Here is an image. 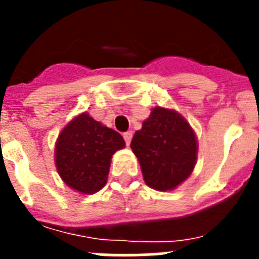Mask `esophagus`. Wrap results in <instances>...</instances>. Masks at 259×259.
Returning a JSON list of instances; mask_svg holds the SVG:
<instances>
[{"label": "esophagus", "instance_id": "34e87169", "mask_svg": "<svg viewBox=\"0 0 259 259\" xmlns=\"http://www.w3.org/2000/svg\"><path fill=\"white\" fill-rule=\"evenodd\" d=\"M123 137H124V141L127 145H130V143H131L132 140V131H127L123 134Z\"/></svg>", "mask_w": 259, "mask_h": 259}]
</instances>
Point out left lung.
<instances>
[{
    "instance_id": "8db88e82",
    "label": "left lung",
    "mask_w": 259,
    "mask_h": 259,
    "mask_svg": "<svg viewBox=\"0 0 259 259\" xmlns=\"http://www.w3.org/2000/svg\"><path fill=\"white\" fill-rule=\"evenodd\" d=\"M131 149L139 158L150 188L171 191L184 182L196 164L197 141L188 122L174 110L157 106L135 134Z\"/></svg>"
}]
</instances>
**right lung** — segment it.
Here are the masks:
<instances>
[{
	"mask_svg": "<svg viewBox=\"0 0 259 259\" xmlns=\"http://www.w3.org/2000/svg\"><path fill=\"white\" fill-rule=\"evenodd\" d=\"M124 145L122 135L87 113L80 114L58 136L56 166L59 176L80 193H96L106 184L111 157Z\"/></svg>",
	"mask_w": 259,
	"mask_h": 259,
	"instance_id": "obj_1",
	"label": "right lung"
}]
</instances>
